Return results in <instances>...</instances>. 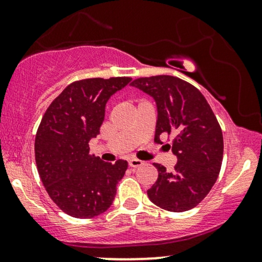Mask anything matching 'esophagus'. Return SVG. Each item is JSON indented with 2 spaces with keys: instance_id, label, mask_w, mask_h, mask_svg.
<instances>
[{
  "instance_id": "34e87169",
  "label": "esophagus",
  "mask_w": 262,
  "mask_h": 262,
  "mask_svg": "<svg viewBox=\"0 0 262 262\" xmlns=\"http://www.w3.org/2000/svg\"><path fill=\"white\" fill-rule=\"evenodd\" d=\"M143 163H144L143 161L137 160V159H131L130 161H128V166H130L131 168H137L139 166H142Z\"/></svg>"
}]
</instances>
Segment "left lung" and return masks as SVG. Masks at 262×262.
Returning <instances> with one entry per match:
<instances>
[{
	"label": "left lung",
	"mask_w": 262,
	"mask_h": 262,
	"mask_svg": "<svg viewBox=\"0 0 262 262\" xmlns=\"http://www.w3.org/2000/svg\"><path fill=\"white\" fill-rule=\"evenodd\" d=\"M131 85L155 100V142L162 143V134L173 135L167 145L178 157L173 171L154 163L159 178L148 189L149 199L170 212L191 210L211 191L221 170L223 135L217 118L202 93L179 77H141Z\"/></svg>",
	"instance_id": "obj_1"
}]
</instances>
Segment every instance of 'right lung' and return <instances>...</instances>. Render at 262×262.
<instances>
[{"instance_id": "right-lung-1", "label": "right lung", "mask_w": 262, "mask_h": 262, "mask_svg": "<svg viewBox=\"0 0 262 262\" xmlns=\"http://www.w3.org/2000/svg\"><path fill=\"white\" fill-rule=\"evenodd\" d=\"M131 77L73 82L51 102L35 136V163L50 198L75 218H93L112 205L127 162H103L89 155L100 134L105 107Z\"/></svg>"}]
</instances>
